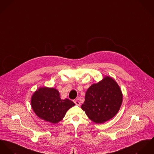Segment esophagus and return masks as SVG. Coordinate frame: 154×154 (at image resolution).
Here are the masks:
<instances>
[{"instance_id": "1", "label": "esophagus", "mask_w": 154, "mask_h": 154, "mask_svg": "<svg viewBox=\"0 0 154 154\" xmlns=\"http://www.w3.org/2000/svg\"><path fill=\"white\" fill-rule=\"evenodd\" d=\"M74 103H75L76 105H78V106H80V102H79V101L77 100H74Z\"/></svg>"}]
</instances>
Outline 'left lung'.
I'll use <instances>...</instances> for the list:
<instances>
[{
  "label": "left lung",
  "mask_w": 154,
  "mask_h": 154,
  "mask_svg": "<svg viewBox=\"0 0 154 154\" xmlns=\"http://www.w3.org/2000/svg\"><path fill=\"white\" fill-rule=\"evenodd\" d=\"M122 97L117 83L111 77H106L102 82L88 88L82 108L90 119L96 123H102L117 114Z\"/></svg>",
  "instance_id": "8db88e82"
}]
</instances>
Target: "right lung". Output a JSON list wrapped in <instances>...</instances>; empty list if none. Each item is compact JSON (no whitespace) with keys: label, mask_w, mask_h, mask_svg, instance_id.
Returning <instances> with one entry per match:
<instances>
[{"label":"right lung","mask_w":154,"mask_h":154,"mask_svg":"<svg viewBox=\"0 0 154 154\" xmlns=\"http://www.w3.org/2000/svg\"><path fill=\"white\" fill-rule=\"evenodd\" d=\"M74 104L68 99L61 100L58 91L53 88H39L31 99L32 107L35 114L52 123L63 119L67 110Z\"/></svg>","instance_id":"right-lung-1"}]
</instances>
